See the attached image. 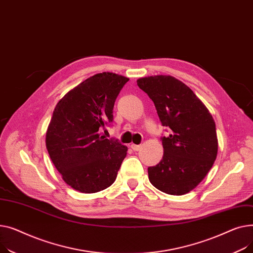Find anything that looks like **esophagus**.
<instances>
[{"mask_svg":"<svg viewBox=\"0 0 253 253\" xmlns=\"http://www.w3.org/2000/svg\"><path fill=\"white\" fill-rule=\"evenodd\" d=\"M130 148L133 150V151H138L141 149V145H135V144H131L130 145Z\"/></svg>","mask_w":253,"mask_h":253,"instance_id":"esophagus-1","label":"esophagus"}]
</instances>
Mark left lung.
Instances as JSON below:
<instances>
[{"instance_id":"1","label":"left lung","mask_w":253,"mask_h":253,"mask_svg":"<svg viewBox=\"0 0 253 253\" xmlns=\"http://www.w3.org/2000/svg\"><path fill=\"white\" fill-rule=\"evenodd\" d=\"M153 101L169 135L161 137L163 156L148 168L151 184L167 194L184 195L211 170L217 154L215 123L209 109L181 81L154 76L137 81Z\"/></svg>"}]
</instances>
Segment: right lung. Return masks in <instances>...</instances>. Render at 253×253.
Masks as SVG:
<instances>
[{
	"label": "right lung",
	"instance_id": "add662e5",
	"mask_svg": "<svg viewBox=\"0 0 253 253\" xmlns=\"http://www.w3.org/2000/svg\"><path fill=\"white\" fill-rule=\"evenodd\" d=\"M127 82L120 74L98 73L57 103L46 146L55 168L74 190L96 193L116 179L127 147L100 136L99 128L113 122L114 102Z\"/></svg>",
	"mask_w": 253,
	"mask_h": 253
}]
</instances>
